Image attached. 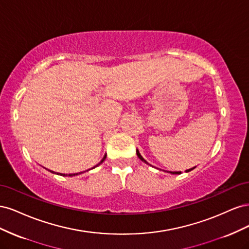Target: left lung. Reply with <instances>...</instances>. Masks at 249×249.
I'll list each match as a JSON object with an SVG mask.
<instances>
[{"mask_svg": "<svg viewBox=\"0 0 249 249\" xmlns=\"http://www.w3.org/2000/svg\"><path fill=\"white\" fill-rule=\"evenodd\" d=\"M136 153H137V156H138V158L139 159L142 161V162H144V163H146V164H148L144 159H143V157L140 155V153H139V150L137 149L136 150ZM195 167H193V168H190V169H188V170H186V172H189V171H191V170H193ZM170 173H172V175H180V171H170Z\"/></svg>", "mask_w": 249, "mask_h": 249, "instance_id": "8db88e82", "label": "left lung"}]
</instances>
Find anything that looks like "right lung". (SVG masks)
Listing matches in <instances>:
<instances>
[{
    "instance_id": "obj_1",
    "label": "right lung",
    "mask_w": 249,
    "mask_h": 249,
    "mask_svg": "<svg viewBox=\"0 0 249 249\" xmlns=\"http://www.w3.org/2000/svg\"><path fill=\"white\" fill-rule=\"evenodd\" d=\"M106 156H107V155H105V156H104L103 160H102V161H101L99 164H97L96 166H99V165H100L101 163H103V162L105 161V159H106ZM50 171H51V172H53V173H54V171H52V170H50ZM80 173H81V172H80ZM57 175H58V173H57ZM77 175H79V173H70V175H63V173H60V176H63V177H66V176H69V177H72V176H77Z\"/></svg>"
}]
</instances>
